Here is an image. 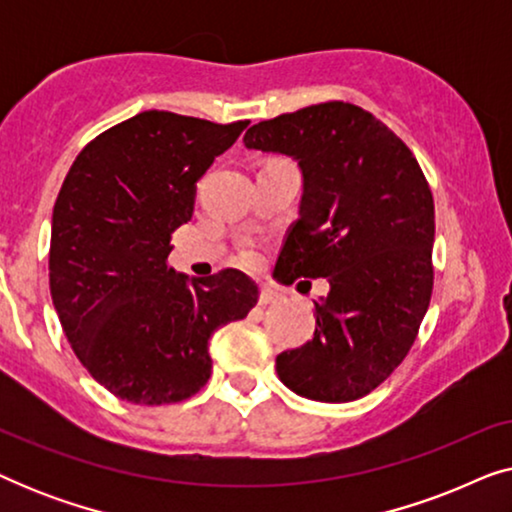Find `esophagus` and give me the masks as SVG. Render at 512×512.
Listing matches in <instances>:
<instances>
[{"instance_id":"1","label":"esophagus","mask_w":512,"mask_h":512,"mask_svg":"<svg viewBox=\"0 0 512 512\" xmlns=\"http://www.w3.org/2000/svg\"><path fill=\"white\" fill-rule=\"evenodd\" d=\"M261 305H275L279 303V293L272 286H261Z\"/></svg>"}]
</instances>
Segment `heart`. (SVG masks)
Returning <instances> with one entry per match:
<instances>
[{
  "label": "heart",
  "mask_w": 512,
  "mask_h": 512,
  "mask_svg": "<svg viewBox=\"0 0 512 512\" xmlns=\"http://www.w3.org/2000/svg\"><path fill=\"white\" fill-rule=\"evenodd\" d=\"M237 258H240V263H244V265H258L261 263L263 254H261V249H258V244L244 242L240 251H237Z\"/></svg>",
  "instance_id": "heart-1"
}]
</instances>
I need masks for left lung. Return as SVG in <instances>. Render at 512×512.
<instances>
[{"label": "left lung", "mask_w": 512, "mask_h": 512, "mask_svg": "<svg viewBox=\"0 0 512 512\" xmlns=\"http://www.w3.org/2000/svg\"><path fill=\"white\" fill-rule=\"evenodd\" d=\"M244 144L293 156L303 170L300 216L277 277L331 282L314 303V338L277 356L279 380L312 401H356L401 366L429 310V181L380 118L340 100L256 123Z\"/></svg>", "instance_id": "1"}]
</instances>
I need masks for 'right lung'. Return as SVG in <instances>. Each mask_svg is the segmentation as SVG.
<instances>
[{
  "label": "right lung",
  "mask_w": 512,
  "mask_h": 512,
  "mask_svg": "<svg viewBox=\"0 0 512 512\" xmlns=\"http://www.w3.org/2000/svg\"><path fill=\"white\" fill-rule=\"evenodd\" d=\"M249 121L142 111L83 146L53 207L48 279L74 354L137 405L191 398L212 375L209 338L244 319L258 286L226 268L193 286L167 263L195 184Z\"/></svg>",
  "instance_id": "add662e5"
}]
</instances>
